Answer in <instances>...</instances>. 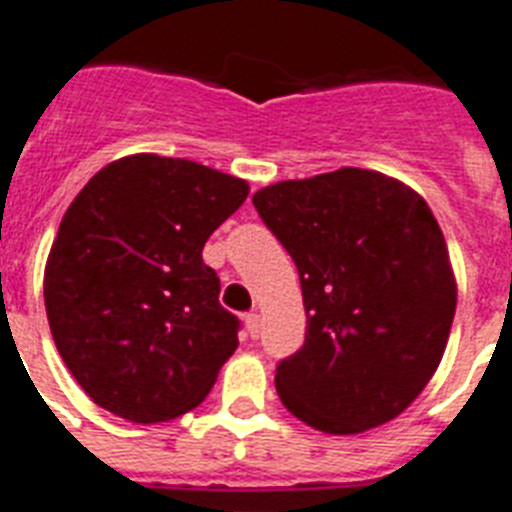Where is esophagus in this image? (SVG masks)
Masks as SVG:
<instances>
[{"label": "esophagus", "mask_w": 512, "mask_h": 512, "mask_svg": "<svg viewBox=\"0 0 512 512\" xmlns=\"http://www.w3.org/2000/svg\"><path fill=\"white\" fill-rule=\"evenodd\" d=\"M244 323H247V331L252 339H257L260 336V313H247L244 315Z\"/></svg>", "instance_id": "1"}]
</instances>
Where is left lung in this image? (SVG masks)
Returning <instances> with one entry per match:
<instances>
[{
  "label": "left lung",
  "instance_id": "left-lung-1",
  "mask_svg": "<svg viewBox=\"0 0 512 512\" xmlns=\"http://www.w3.org/2000/svg\"><path fill=\"white\" fill-rule=\"evenodd\" d=\"M252 202L297 265L307 313L302 350L276 368L286 410L334 436L397 418L442 363L458 302L426 199L378 170L339 168Z\"/></svg>",
  "mask_w": 512,
  "mask_h": 512
}]
</instances>
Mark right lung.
<instances>
[{
  "label": "right lung",
  "instance_id": "add662e5",
  "mask_svg": "<svg viewBox=\"0 0 512 512\" xmlns=\"http://www.w3.org/2000/svg\"><path fill=\"white\" fill-rule=\"evenodd\" d=\"M247 194L244 178L141 152L105 165L70 202L44 305L57 352L99 407L162 423L213 389L239 321L220 307L202 247Z\"/></svg>",
  "mask_w": 512,
  "mask_h": 512
}]
</instances>
